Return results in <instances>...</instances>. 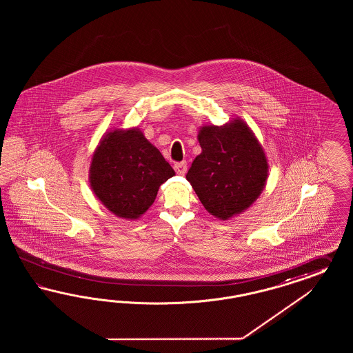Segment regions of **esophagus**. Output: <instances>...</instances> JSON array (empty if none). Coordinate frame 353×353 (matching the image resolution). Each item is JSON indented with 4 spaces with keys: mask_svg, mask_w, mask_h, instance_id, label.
Here are the masks:
<instances>
[{
    "mask_svg": "<svg viewBox=\"0 0 353 353\" xmlns=\"http://www.w3.org/2000/svg\"><path fill=\"white\" fill-rule=\"evenodd\" d=\"M174 171H176L177 174H180V176H185V173L188 171V164H186V161L176 163V164H174Z\"/></svg>",
    "mask_w": 353,
    "mask_h": 353,
    "instance_id": "esophagus-1",
    "label": "esophagus"
}]
</instances>
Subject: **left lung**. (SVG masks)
Segmentation results:
<instances>
[{
	"instance_id": "obj_1",
	"label": "left lung",
	"mask_w": 353,
	"mask_h": 353,
	"mask_svg": "<svg viewBox=\"0 0 353 353\" xmlns=\"http://www.w3.org/2000/svg\"><path fill=\"white\" fill-rule=\"evenodd\" d=\"M202 152L186 174L210 214L229 220L250 208L265 188L267 155L254 132L239 118L224 125H202Z\"/></svg>"
}]
</instances>
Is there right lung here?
I'll use <instances>...</instances> for the list:
<instances>
[{"instance_id": "add662e5", "label": "right lung", "mask_w": 353, "mask_h": 353, "mask_svg": "<svg viewBox=\"0 0 353 353\" xmlns=\"http://www.w3.org/2000/svg\"><path fill=\"white\" fill-rule=\"evenodd\" d=\"M173 176L170 163L137 127L107 130L89 167L97 199L125 220H139L155 202L161 183Z\"/></svg>"}]
</instances>
